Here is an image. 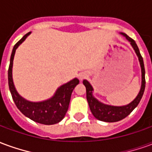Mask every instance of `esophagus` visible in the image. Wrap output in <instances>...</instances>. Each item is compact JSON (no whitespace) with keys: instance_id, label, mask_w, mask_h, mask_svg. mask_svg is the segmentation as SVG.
<instances>
[{"instance_id":"1","label":"esophagus","mask_w":152,"mask_h":152,"mask_svg":"<svg viewBox=\"0 0 152 152\" xmlns=\"http://www.w3.org/2000/svg\"><path fill=\"white\" fill-rule=\"evenodd\" d=\"M86 76V74H84V75H80V79L82 80L83 78H84V77H85Z\"/></svg>"}]
</instances>
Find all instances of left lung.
<instances>
[{
	"label": "left lung",
	"mask_w": 152,
	"mask_h": 152,
	"mask_svg": "<svg viewBox=\"0 0 152 152\" xmlns=\"http://www.w3.org/2000/svg\"><path fill=\"white\" fill-rule=\"evenodd\" d=\"M121 34L125 37V38L130 42V45L134 48L135 53L137 54V56L138 57V60H139L141 66V71H142V86H141L140 91L138 93L137 97L134 99V101H132L128 105L115 107V106L107 105V104H104V103L98 101L93 96V90L94 89H93L92 86L89 84L88 80H84L83 84L86 88V98H87V101L89 103L90 111L96 119H98L99 121H105V122H116V121H121L130 114L131 112L134 111V109L138 105L140 100L142 99L144 90H145V86H146L145 67H144L143 59H142V57L141 55L140 51H139L137 44L135 43V41L132 38L129 37L125 33L121 32Z\"/></svg>",
	"instance_id": "obj_1"
}]
</instances>
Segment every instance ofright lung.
<instances>
[{
  "label": "right lung",
  "instance_id": "right-lung-1",
  "mask_svg": "<svg viewBox=\"0 0 152 152\" xmlns=\"http://www.w3.org/2000/svg\"><path fill=\"white\" fill-rule=\"evenodd\" d=\"M31 32L24 35L21 40L15 44L12 50L10 62L8 70V83L10 91L15 105L25 116L33 121L43 124H54L63 120L69 107L71 95L76 85L79 84L77 78L70 80L69 82L61 86L57 89L54 95L42 102H33L28 101L18 94L15 89L12 77V67L16 49L23 43Z\"/></svg>",
  "mask_w": 152,
  "mask_h": 152
}]
</instances>
